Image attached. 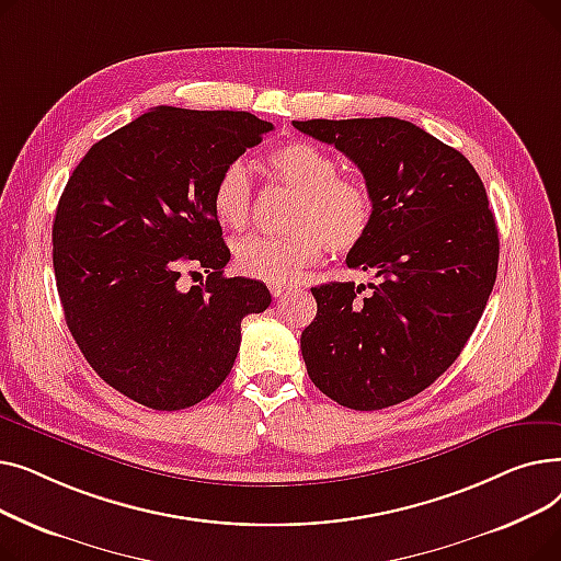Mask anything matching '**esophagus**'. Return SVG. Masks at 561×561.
Returning <instances> with one entry per match:
<instances>
[{
	"label": "esophagus",
	"instance_id": "1",
	"mask_svg": "<svg viewBox=\"0 0 561 561\" xmlns=\"http://www.w3.org/2000/svg\"><path fill=\"white\" fill-rule=\"evenodd\" d=\"M271 293H273V298H284L286 293H288V288L279 286V284H271Z\"/></svg>",
	"mask_w": 561,
	"mask_h": 561
}]
</instances>
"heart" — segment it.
I'll return each instance as SVG.
<instances>
[{
	"instance_id": "heart-1",
	"label": "heart",
	"mask_w": 561,
	"mask_h": 561,
	"mask_svg": "<svg viewBox=\"0 0 561 561\" xmlns=\"http://www.w3.org/2000/svg\"><path fill=\"white\" fill-rule=\"evenodd\" d=\"M275 182L296 193L286 236H245L233 245V263L245 277L268 284H290L322 252L355 250L373 227L375 199L355 176H343L341 165L325 147L309 140L286 142L268 154ZM211 204L216 218L243 229L252 218L254 180L245 161L222 168L214 184Z\"/></svg>"
}]
</instances>
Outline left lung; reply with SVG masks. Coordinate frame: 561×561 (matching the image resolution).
<instances>
[{
	"instance_id": "1",
	"label": "left lung",
	"mask_w": 561,
	"mask_h": 561,
	"mask_svg": "<svg viewBox=\"0 0 561 561\" xmlns=\"http://www.w3.org/2000/svg\"><path fill=\"white\" fill-rule=\"evenodd\" d=\"M293 127L355 161L375 199L373 227L345 263L377 284L311 288L307 373L347 409L393 407L444 375L482 318L500 254L484 184L455 147L398 117Z\"/></svg>"
}]
</instances>
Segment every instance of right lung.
<instances>
[{
    "instance_id": "right-lung-1",
    "label": "right lung",
    "mask_w": 561,
    "mask_h": 561,
    "mask_svg": "<svg viewBox=\"0 0 561 561\" xmlns=\"http://www.w3.org/2000/svg\"><path fill=\"white\" fill-rule=\"evenodd\" d=\"M273 131L245 111L157 106L85 152L58 199L54 275L85 362L129 400L176 411L229 375L241 320L265 284L225 277L229 248L211 193L222 168ZM184 267L206 283L182 291Z\"/></svg>"
}]
</instances>
